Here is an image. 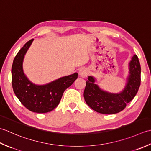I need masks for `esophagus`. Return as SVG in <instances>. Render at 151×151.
Segmentation results:
<instances>
[{"instance_id":"1","label":"esophagus","mask_w":151,"mask_h":151,"mask_svg":"<svg viewBox=\"0 0 151 151\" xmlns=\"http://www.w3.org/2000/svg\"><path fill=\"white\" fill-rule=\"evenodd\" d=\"M88 70L86 68H81L79 71V76L82 77V78H85V77L87 76L88 75Z\"/></svg>"}]
</instances>
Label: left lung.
<instances>
[{"instance_id": "left-lung-1", "label": "left lung", "mask_w": 151, "mask_h": 151, "mask_svg": "<svg viewBox=\"0 0 151 151\" xmlns=\"http://www.w3.org/2000/svg\"><path fill=\"white\" fill-rule=\"evenodd\" d=\"M127 79L122 91L111 93L101 89L95 83L96 78L89 76L83 94L86 103L95 111L102 114H115L124 109L136 95L141 83V66L136 55L129 63Z\"/></svg>"}]
</instances>
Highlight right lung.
Returning <instances> with one entry per match:
<instances>
[{
	"label": "right lung",
	"instance_id": "right-lung-1",
	"mask_svg": "<svg viewBox=\"0 0 151 151\" xmlns=\"http://www.w3.org/2000/svg\"><path fill=\"white\" fill-rule=\"evenodd\" d=\"M34 39L27 42L18 52L12 66V87L21 104L32 112L44 113L56 107L64 91L78 78V73L64 76L45 85L33 83L24 74L23 64L26 53Z\"/></svg>",
	"mask_w": 151,
	"mask_h": 151
}]
</instances>
